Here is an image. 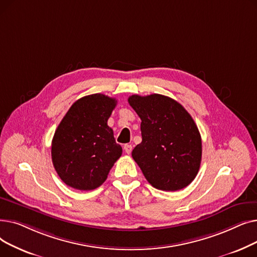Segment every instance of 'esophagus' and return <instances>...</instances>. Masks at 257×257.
Here are the masks:
<instances>
[{
  "label": "esophagus",
  "mask_w": 257,
  "mask_h": 257,
  "mask_svg": "<svg viewBox=\"0 0 257 257\" xmlns=\"http://www.w3.org/2000/svg\"><path fill=\"white\" fill-rule=\"evenodd\" d=\"M124 150H125V152H126L127 154H130L131 151H132V146L129 145V144H126V145L124 146Z\"/></svg>",
  "instance_id": "1"
}]
</instances>
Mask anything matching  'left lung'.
<instances>
[{
    "label": "left lung",
    "instance_id": "obj_1",
    "mask_svg": "<svg viewBox=\"0 0 257 257\" xmlns=\"http://www.w3.org/2000/svg\"><path fill=\"white\" fill-rule=\"evenodd\" d=\"M128 103L142 119V143L132 157L153 187L182 190L197 176L202 142L197 125L185 108L169 97L132 94Z\"/></svg>",
    "mask_w": 257,
    "mask_h": 257
}]
</instances>
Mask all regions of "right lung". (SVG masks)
Instances as JSON below:
<instances>
[{
	"label": "right lung",
	"mask_w": 257,
	"mask_h": 257,
	"mask_svg": "<svg viewBox=\"0 0 257 257\" xmlns=\"http://www.w3.org/2000/svg\"><path fill=\"white\" fill-rule=\"evenodd\" d=\"M115 106V99L93 93L77 100L61 119L51 154L53 166L66 185L91 191L107 179L123 152L107 125Z\"/></svg>",
	"instance_id": "right-lung-1"
}]
</instances>
